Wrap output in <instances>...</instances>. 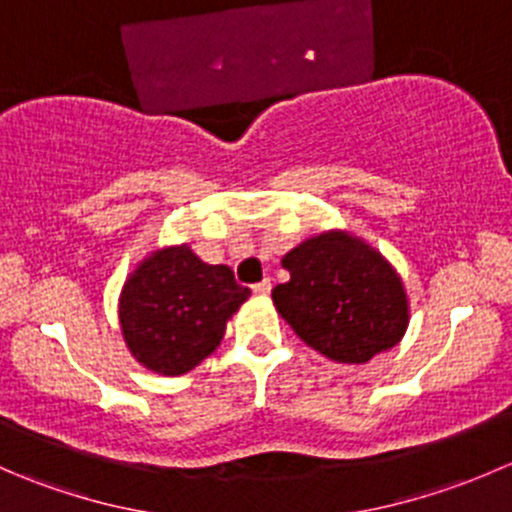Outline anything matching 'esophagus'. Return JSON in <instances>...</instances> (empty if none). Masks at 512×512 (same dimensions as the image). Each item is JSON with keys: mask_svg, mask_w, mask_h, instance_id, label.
Segmentation results:
<instances>
[{"mask_svg": "<svg viewBox=\"0 0 512 512\" xmlns=\"http://www.w3.org/2000/svg\"><path fill=\"white\" fill-rule=\"evenodd\" d=\"M270 289H272L270 280H262V282H257V285H252V292H255L257 297H267V294H270Z\"/></svg>", "mask_w": 512, "mask_h": 512, "instance_id": "obj_1", "label": "esophagus"}]
</instances>
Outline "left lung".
Masks as SVG:
<instances>
[{
  "label": "left lung",
  "mask_w": 512,
  "mask_h": 512,
  "mask_svg": "<svg viewBox=\"0 0 512 512\" xmlns=\"http://www.w3.org/2000/svg\"><path fill=\"white\" fill-rule=\"evenodd\" d=\"M289 282L272 289L282 319L314 352L337 364H366L409 329L404 280L364 237L324 230L282 257Z\"/></svg>",
  "instance_id": "8db88e82"
}]
</instances>
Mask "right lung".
Segmentation results:
<instances>
[{"instance_id":"obj_1","label":"right lung","mask_w":512,"mask_h":512,"mask_svg":"<svg viewBox=\"0 0 512 512\" xmlns=\"http://www.w3.org/2000/svg\"><path fill=\"white\" fill-rule=\"evenodd\" d=\"M250 297L227 265H208L188 242L148 252L121 287L118 324L138 366L180 376L220 347L227 322Z\"/></svg>"}]
</instances>
